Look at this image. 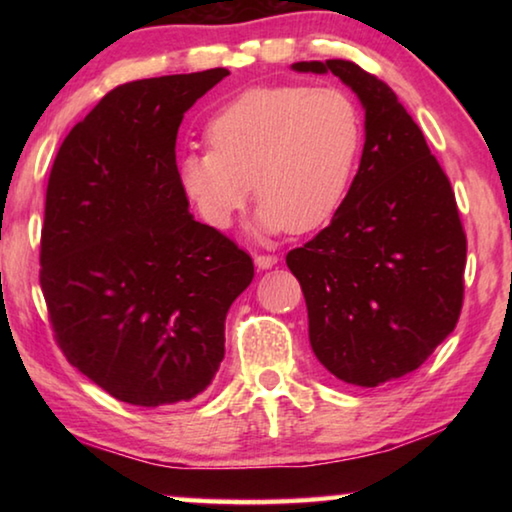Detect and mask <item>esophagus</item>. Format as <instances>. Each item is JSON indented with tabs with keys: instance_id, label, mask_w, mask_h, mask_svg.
I'll list each match as a JSON object with an SVG mask.
<instances>
[{
	"instance_id": "1",
	"label": "esophagus",
	"mask_w": 512,
	"mask_h": 512,
	"mask_svg": "<svg viewBox=\"0 0 512 512\" xmlns=\"http://www.w3.org/2000/svg\"><path fill=\"white\" fill-rule=\"evenodd\" d=\"M255 264H257V268H273L275 264H277V255H257L255 257Z\"/></svg>"
}]
</instances>
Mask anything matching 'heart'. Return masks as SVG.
<instances>
[{
	"label": "heart",
	"mask_w": 512,
	"mask_h": 512,
	"mask_svg": "<svg viewBox=\"0 0 512 512\" xmlns=\"http://www.w3.org/2000/svg\"><path fill=\"white\" fill-rule=\"evenodd\" d=\"M210 146L187 149L176 178L201 219L228 228L255 189L257 225L307 232L348 196L363 151V112L341 88L257 85L207 119Z\"/></svg>",
	"instance_id": "heart-1"
}]
</instances>
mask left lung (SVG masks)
Masks as SVG:
<instances>
[{
	"label": "left lung",
	"instance_id": "1",
	"mask_svg": "<svg viewBox=\"0 0 512 512\" xmlns=\"http://www.w3.org/2000/svg\"><path fill=\"white\" fill-rule=\"evenodd\" d=\"M366 108V144L327 228L293 248L316 359L336 379L379 386L418 370L454 332L467 239L447 173L397 94L352 60H302Z\"/></svg>",
	"mask_w": 512,
	"mask_h": 512
}]
</instances>
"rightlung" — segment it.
Listing matches in <instances>:
<instances>
[{"instance_id": "add662e5", "label": "right lung", "mask_w": 512, "mask_h": 512, "mask_svg": "<svg viewBox=\"0 0 512 512\" xmlns=\"http://www.w3.org/2000/svg\"><path fill=\"white\" fill-rule=\"evenodd\" d=\"M225 67L117 85L60 144L40 287L67 361L115 400L187 402L225 354V316L253 259L194 221L176 178L185 112Z\"/></svg>"}]
</instances>
